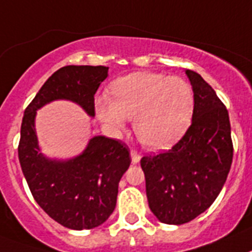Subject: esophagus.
<instances>
[{"mask_svg":"<svg viewBox=\"0 0 252 252\" xmlns=\"http://www.w3.org/2000/svg\"><path fill=\"white\" fill-rule=\"evenodd\" d=\"M131 159H132V163H138L140 161V155L136 151H131Z\"/></svg>","mask_w":252,"mask_h":252,"instance_id":"esophagus-1","label":"esophagus"}]
</instances>
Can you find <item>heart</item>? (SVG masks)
<instances>
[{
  "mask_svg": "<svg viewBox=\"0 0 252 252\" xmlns=\"http://www.w3.org/2000/svg\"><path fill=\"white\" fill-rule=\"evenodd\" d=\"M109 96H97L95 111L114 130L134 118V131L141 144L166 149L182 138L192 121L194 94L180 77L156 72H136L118 78Z\"/></svg>",
  "mask_w": 252,
  "mask_h": 252,
  "instance_id": "heart-1",
  "label": "heart"
}]
</instances>
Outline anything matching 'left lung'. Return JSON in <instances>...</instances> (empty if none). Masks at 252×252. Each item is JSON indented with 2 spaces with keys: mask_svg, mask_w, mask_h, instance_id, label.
<instances>
[{
  "mask_svg": "<svg viewBox=\"0 0 252 252\" xmlns=\"http://www.w3.org/2000/svg\"><path fill=\"white\" fill-rule=\"evenodd\" d=\"M192 125L171 149L140 159L149 209L165 224L188 223L209 209L233 159L229 114L214 89L193 70Z\"/></svg>",
  "mask_w": 252,
  "mask_h": 252,
  "instance_id": "8db88e82",
  "label": "left lung"
}]
</instances>
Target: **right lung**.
Returning <instances> with one entry per match:
<instances>
[{
    "label": "right lung",
    "mask_w": 252,
    "mask_h": 252,
    "mask_svg": "<svg viewBox=\"0 0 252 252\" xmlns=\"http://www.w3.org/2000/svg\"><path fill=\"white\" fill-rule=\"evenodd\" d=\"M107 77L103 65L63 66L49 77L23 116L18 155L31 193L51 219L69 229L95 228L113 213L118 183L131 163L130 149L121 140L95 136L76 158L50 161L38 152L36 111L49 101L68 99L94 116V95Z\"/></svg>",
    "instance_id": "right-lung-1"
}]
</instances>
